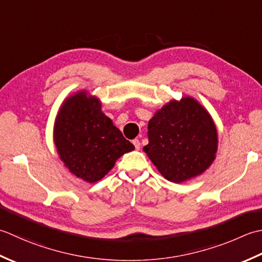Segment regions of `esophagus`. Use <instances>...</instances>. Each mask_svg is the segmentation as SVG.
Here are the masks:
<instances>
[{
    "instance_id": "esophagus-1",
    "label": "esophagus",
    "mask_w": 262,
    "mask_h": 262,
    "mask_svg": "<svg viewBox=\"0 0 262 262\" xmlns=\"http://www.w3.org/2000/svg\"><path fill=\"white\" fill-rule=\"evenodd\" d=\"M132 143H133V145H135L136 149H140L141 143H140V141H139V139H135V140L132 141Z\"/></svg>"
}]
</instances>
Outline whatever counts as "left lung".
<instances>
[{"label": "left lung", "mask_w": 262, "mask_h": 262, "mask_svg": "<svg viewBox=\"0 0 262 262\" xmlns=\"http://www.w3.org/2000/svg\"><path fill=\"white\" fill-rule=\"evenodd\" d=\"M143 147L165 179L181 183L210 166L217 151V130L209 113L195 99L172 100L148 123Z\"/></svg>", "instance_id": "8db88e82"}]
</instances>
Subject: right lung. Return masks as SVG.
<instances>
[{
	"label": "right lung",
	"mask_w": 262,
	"mask_h": 262,
	"mask_svg": "<svg viewBox=\"0 0 262 262\" xmlns=\"http://www.w3.org/2000/svg\"><path fill=\"white\" fill-rule=\"evenodd\" d=\"M100 101L80 92L61 106L54 125L60 158L72 174L89 183L103 179L117 158L135 146L101 112Z\"/></svg>",
	"instance_id": "right-lung-1"
}]
</instances>
